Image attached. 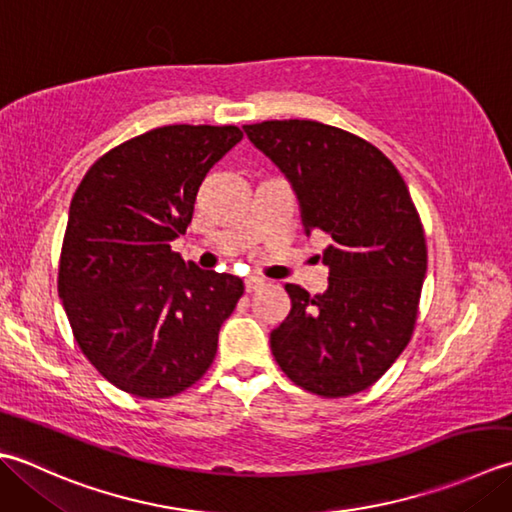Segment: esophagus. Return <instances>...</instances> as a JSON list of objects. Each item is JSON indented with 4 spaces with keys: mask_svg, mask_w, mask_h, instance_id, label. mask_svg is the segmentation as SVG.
<instances>
[{
    "mask_svg": "<svg viewBox=\"0 0 512 512\" xmlns=\"http://www.w3.org/2000/svg\"><path fill=\"white\" fill-rule=\"evenodd\" d=\"M265 285V278H260V276H247L245 278V289L249 291V294H252V291H256V289H260Z\"/></svg>",
    "mask_w": 512,
    "mask_h": 512,
    "instance_id": "obj_1",
    "label": "esophagus"
}]
</instances>
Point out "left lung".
I'll list each match as a JSON object with an SVG mask.
<instances>
[{"instance_id": "obj_1", "label": "left lung", "mask_w": 512, "mask_h": 512, "mask_svg": "<svg viewBox=\"0 0 512 512\" xmlns=\"http://www.w3.org/2000/svg\"><path fill=\"white\" fill-rule=\"evenodd\" d=\"M285 174L305 234L325 232V294L285 285L269 344L291 382L344 398L378 382L411 340L426 276L424 229L400 172L375 145L307 119L243 125Z\"/></svg>"}]
</instances>
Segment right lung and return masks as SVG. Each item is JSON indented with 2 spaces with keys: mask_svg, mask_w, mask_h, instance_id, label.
I'll return each instance as SVG.
<instances>
[{
  "mask_svg": "<svg viewBox=\"0 0 512 512\" xmlns=\"http://www.w3.org/2000/svg\"><path fill=\"white\" fill-rule=\"evenodd\" d=\"M241 139L236 125H163L103 154L72 196L59 298L83 356L125 393L170 398L216 356L243 280L185 263L170 243Z\"/></svg>",
  "mask_w": 512,
  "mask_h": 512,
  "instance_id": "1",
  "label": "right lung"
}]
</instances>
